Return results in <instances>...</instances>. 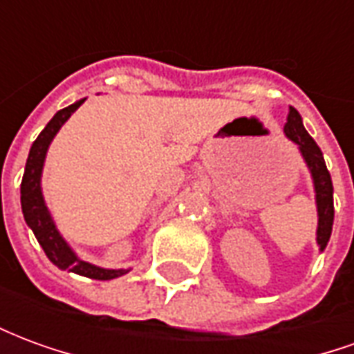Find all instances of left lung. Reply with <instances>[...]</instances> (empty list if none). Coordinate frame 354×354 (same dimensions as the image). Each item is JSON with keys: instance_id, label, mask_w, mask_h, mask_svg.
<instances>
[{"instance_id": "obj_1", "label": "left lung", "mask_w": 354, "mask_h": 354, "mask_svg": "<svg viewBox=\"0 0 354 354\" xmlns=\"http://www.w3.org/2000/svg\"><path fill=\"white\" fill-rule=\"evenodd\" d=\"M284 134L294 144H297L307 167L311 170L315 197H317V212H319L317 243H319L320 250H324L328 241H330V235H332V225H334V185H332V178H330L320 147L309 136V132L305 131L301 115L292 106H290L286 124H284Z\"/></svg>"}]
</instances>
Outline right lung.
I'll use <instances>...</instances> for the list:
<instances>
[{
  "label": "right lung",
  "instance_id": "1",
  "mask_svg": "<svg viewBox=\"0 0 354 354\" xmlns=\"http://www.w3.org/2000/svg\"><path fill=\"white\" fill-rule=\"evenodd\" d=\"M83 102H85V98L57 111L55 117L50 119L47 127L39 132V136L32 144L26 161V169H24V176H22V184H20V205H22V214H24L28 227L34 231L37 243L41 245L47 258L58 269H68L72 273L83 274V277L96 279V281H109V279H117L121 274L129 273V269H104V267H96L93 263H88V261L80 260L72 248L68 246V243L62 239V235L58 233L41 193L43 162H45V155H47L49 144L57 136L60 127L70 119V115L80 108Z\"/></svg>",
  "mask_w": 354,
  "mask_h": 354
}]
</instances>
